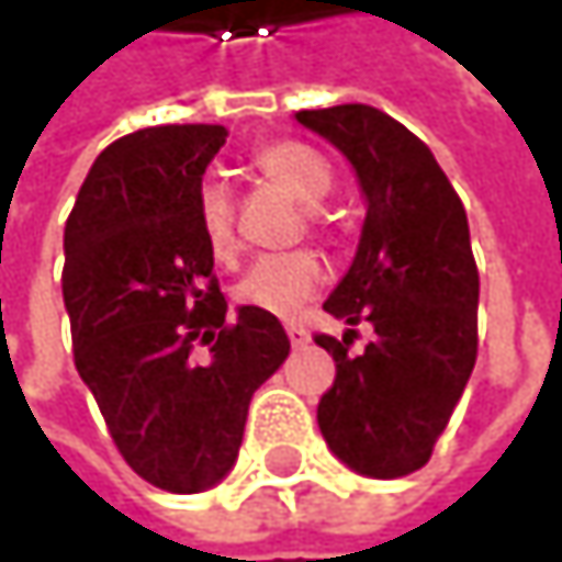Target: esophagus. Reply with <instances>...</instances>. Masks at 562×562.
Instances as JSON below:
<instances>
[{"label": "esophagus", "mask_w": 562, "mask_h": 562, "mask_svg": "<svg viewBox=\"0 0 562 562\" xmlns=\"http://www.w3.org/2000/svg\"><path fill=\"white\" fill-rule=\"evenodd\" d=\"M285 335H289L292 348H302V345H308V328H305V325H295V322H289V325H285Z\"/></svg>", "instance_id": "1"}]
</instances>
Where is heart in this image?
Instances as JSON below:
<instances>
[{
  "mask_svg": "<svg viewBox=\"0 0 562 562\" xmlns=\"http://www.w3.org/2000/svg\"><path fill=\"white\" fill-rule=\"evenodd\" d=\"M250 162L263 178H270L273 184L285 188L292 198L305 204H318L335 188L331 162L315 146L295 143V139H273V143L257 146ZM194 217H198V231L211 260L221 267L234 263L240 254L237 214H234V198L221 181L207 178L198 188ZM318 282H322L318 254L308 247H299V250L260 257L244 273V280L237 282L234 299L244 308H257L277 318H292L318 292Z\"/></svg>",
  "mask_w": 562,
  "mask_h": 562,
  "instance_id": "heart-1",
  "label": "heart"
}]
</instances>
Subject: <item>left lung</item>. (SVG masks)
<instances>
[{
  "label": "left lung",
  "instance_id": "1",
  "mask_svg": "<svg viewBox=\"0 0 562 562\" xmlns=\"http://www.w3.org/2000/svg\"><path fill=\"white\" fill-rule=\"evenodd\" d=\"M295 120L335 143L355 166L368 217L348 277L325 312L371 322L374 341L315 335L335 358L318 400V429L361 475L400 479L423 469L449 426L479 358V267L465 207L429 146L378 106L299 110Z\"/></svg>",
  "mask_w": 562,
  "mask_h": 562
}]
</instances>
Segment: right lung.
<instances>
[{
    "label": "right lung",
    "mask_w": 562,
    "mask_h": 562,
    "mask_svg": "<svg viewBox=\"0 0 562 562\" xmlns=\"http://www.w3.org/2000/svg\"><path fill=\"white\" fill-rule=\"evenodd\" d=\"M227 130L149 126L110 143L64 227L74 368L113 446L149 485H217L244 439L254 391L289 355L280 318L227 299L194 201Z\"/></svg>",
    "instance_id": "add662e5"
}]
</instances>
